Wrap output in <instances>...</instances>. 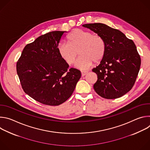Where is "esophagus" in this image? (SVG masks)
<instances>
[{
  "mask_svg": "<svg viewBox=\"0 0 150 150\" xmlns=\"http://www.w3.org/2000/svg\"><path fill=\"white\" fill-rule=\"evenodd\" d=\"M87 73H88V72H87V71H81V75H82V76H83L85 75H86L87 74Z\"/></svg>",
  "mask_w": 150,
  "mask_h": 150,
  "instance_id": "obj_1",
  "label": "esophagus"
}]
</instances>
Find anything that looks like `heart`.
I'll use <instances>...</instances> for the list:
<instances>
[{
    "mask_svg": "<svg viewBox=\"0 0 150 150\" xmlns=\"http://www.w3.org/2000/svg\"><path fill=\"white\" fill-rule=\"evenodd\" d=\"M67 39L68 42H62L57 47L60 57L67 65H71L75 62L78 51L81 57L76 63V67L81 69L90 68L93 62L97 63L103 58L105 42L100 35L76 29L68 35Z\"/></svg>",
    "mask_w": 150,
    "mask_h": 150,
    "instance_id": "obj_1",
    "label": "heart"
}]
</instances>
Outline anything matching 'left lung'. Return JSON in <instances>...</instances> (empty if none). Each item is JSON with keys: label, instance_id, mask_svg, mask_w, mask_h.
Masks as SVG:
<instances>
[{"label": "left lung", "instance_id": "8db88e82", "mask_svg": "<svg viewBox=\"0 0 150 150\" xmlns=\"http://www.w3.org/2000/svg\"><path fill=\"white\" fill-rule=\"evenodd\" d=\"M82 26L100 35L105 42L104 57L92 70L98 78L94 90L107 99L123 96L133 87L141 66V57L134 41L120 31L104 24Z\"/></svg>", "mask_w": 150, "mask_h": 150}]
</instances>
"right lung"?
I'll return each mask as SVG.
<instances>
[{
	"instance_id": "add662e5",
	"label": "right lung",
	"mask_w": 150,
	"mask_h": 150,
	"mask_svg": "<svg viewBox=\"0 0 150 150\" xmlns=\"http://www.w3.org/2000/svg\"><path fill=\"white\" fill-rule=\"evenodd\" d=\"M67 31L42 35L25 46L16 63L21 86L30 97L43 104L58 105L72 94L81 76L60 57L57 47Z\"/></svg>"
}]
</instances>
